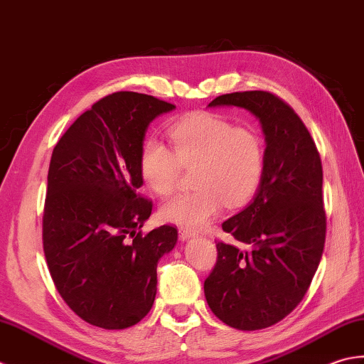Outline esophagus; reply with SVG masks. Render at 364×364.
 <instances>
[{"label": "esophagus", "instance_id": "34e87169", "mask_svg": "<svg viewBox=\"0 0 364 364\" xmlns=\"http://www.w3.org/2000/svg\"><path fill=\"white\" fill-rule=\"evenodd\" d=\"M198 234L195 231H191V229H185V228H179V237L181 240H187L191 239V237H196Z\"/></svg>", "mask_w": 364, "mask_h": 364}]
</instances>
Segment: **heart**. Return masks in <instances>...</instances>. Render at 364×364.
<instances>
[{"instance_id": "1", "label": "heart", "mask_w": 364, "mask_h": 364, "mask_svg": "<svg viewBox=\"0 0 364 364\" xmlns=\"http://www.w3.org/2000/svg\"><path fill=\"white\" fill-rule=\"evenodd\" d=\"M173 149L147 138L139 152V173L154 193L168 196L177 188L182 168H193L198 187L169 199L160 217L179 226L199 229L228 205H240L253 196L265 165L264 141L248 125H234L213 113H193L169 127Z\"/></svg>"}]
</instances>
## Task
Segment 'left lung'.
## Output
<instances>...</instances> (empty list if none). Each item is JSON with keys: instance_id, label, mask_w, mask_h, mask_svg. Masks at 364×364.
<instances>
[{"instance_id": "left-lung-1", "label": "left lung", "mask_w": 364, "mask_h": 364, "mask_svg": "<svg viewBox=\"0 0 364 364\" xmlns=\"http://www.w3.org/2000/svg\"><path fill=\"white\" fill-rule=\"evenodd\" d=\"M209 107L248 109L265 135L256 196L221 225L235 243H217V264L204 281L207 305L221 322L261 330L292 313L321 262L327 231L321 155L305 124L275 94H223Z\"/></svg>"}]
</instances>
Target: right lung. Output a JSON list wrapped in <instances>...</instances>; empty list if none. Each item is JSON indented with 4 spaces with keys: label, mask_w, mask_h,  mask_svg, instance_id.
Instances as JSON below:
<instances>
[{
    "label": "right lung",
    "mask_w": 364,
    "mask_h": 364,
    "mask_svg": "<svg viewBox=\"0 0 364 364\" xmlns=\"http://www.w3.org/2000/svg\"><path fill=\"white\" fill-rule=\"evenodd\" d=\"M174 108L147 94H109L70 125L51 154L43 253L59 295L95 327L129 328L149 313L159 259L177 242L169 225L141 234L152 201L138 193L147 125Z\"/></svg>",
    "instance_id": "1"
}]
</instances>
